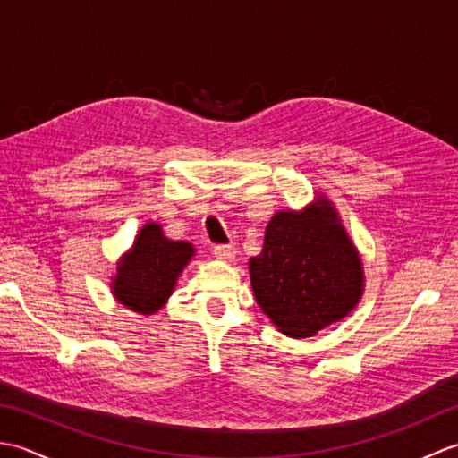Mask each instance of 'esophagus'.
<instances>
[{
  "label": "esophagus",
  "instance_id": "esophagus-1",
  "mask_svg": "<svg viewBox=\"0 0 458 458\" xmlns=\"http://www.w3.org/2000/svg\"><path fill=\"white\" fill-rule=\"evenodd\" d=\"M212 254H214V258L230 261V259H234V256H236V248L230 246V244H218V246L212 248Z\"/></svg>",
  "mask_w": 458,
  "mask_h": 458
}]
</instances>
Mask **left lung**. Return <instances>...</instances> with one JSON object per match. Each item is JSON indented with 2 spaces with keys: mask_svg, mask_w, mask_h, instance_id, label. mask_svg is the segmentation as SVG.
<instances>
[{
  "mask_svg": "<svg viewBox=\"0 0 458 458\" xmlns=\"http://www.w3.org/2000/svg\"><path fill=\"white\" fill-rule=\"evenodd\" d=\"M250 277L261 310L293 338L315 336L344 318L364 291L362 261L325 197L269 220Z\"/></svg>",
  "mask_w": 458,
  "mask_h": 458,
  "instance_id": "left-lung-1",
  "label": "left lung"
}]
</instances>
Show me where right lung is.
<instances>
[{
    "instance_id": "1",
    "label": "right lung",
    "mask_w": 458,
    "mask_h": 458,
    "mask_svg": "<svg viewBox=\"0 0 458 458\" xmlns=\"http://www.w3.org/2000/svg\"><path fill=\"white\" fill-rule=\"evenodd\" d=\"M192 256L194 248L189 242H173L163 236L159 224H145L118 264L112 293L135 313H157L167 303L182 267Z\"/></svg>"
}]
</instances>
